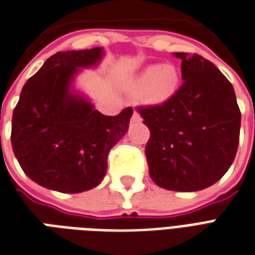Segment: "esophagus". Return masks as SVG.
<instances>
[{
	"label": "esophagus",
	"instance_id": "esophagus-1",
	"mask_svg": "<svg viewBox=\"0 0 255 255\" xmlns=\"http://www.w3.org/2000/svg\"><path fill=\"white\" fill-rule=\"evenodd\" d=\"M131 122H132V123H140V122H142V116H140V115H139V113L135 111V112H133V115H132V118H131Z\"/></svg>",
	"mask_w": 255,
	"mask_h": 255
}]
</instances>
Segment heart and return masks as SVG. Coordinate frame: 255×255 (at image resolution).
Listing matches in <instances>:
<instances>
[{
	"mask_svg": "<svg viewBox=\"0 0 255 255\" xmlns=\"http://www.w3.org/2000/svg\"><path fill=\"white\" fill-rule=\"evenodd\" d=\"M180 85L178 70L173 65H152L127 82L131 94H143L150 104H163L177 93Z\"/></svg>",
	"mask_w": 255,
	"mask_h": 255,
	"instance_id": "1",
	"label": "heart"
}]
</instances>
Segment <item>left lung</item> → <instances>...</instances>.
I'll use <instances>...</instances> for the list:
<instances>
[{
	"mask_svg": "<svg viewBox=\"0 0 255 255\" xmlns=\"http://www.w3.org/2000/svg\"><path fill=\"white\" fill-rule=\"evenodd\" d=\"M182 85L169 101L143 107L150 129L146 156L156 185L196 192L214 185L234 162L241 111L231 82L203 56L175 52Z\"/></svg>",
	"mask_w": 255,
	"mask_h": 255,
	"instance_id": "1",
	"label": "left lung"
}]
</instances>
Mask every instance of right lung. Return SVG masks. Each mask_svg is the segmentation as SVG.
Returning a JSON list of instances; mask_svg holds the SVG:
<instances>
[{
    "mask_svg": "<svg viewBox=\"0 0 255 255\" xmlns=\"http://www.w3.org/2000/svg\"><path fill=\"white\" fill-rule=\"evenodd\" d=\"M103 56L100 47L56 52L22 88L13 111L12 148L24 173L47 189L96 188L107 174L109 150L128 131L132 108L105 116L73 86L77 74Z\"/></svg>",
    "mask_w": 255,
    "mask_h": 255,
    "instance_id": "obj_1",
    "label": "right lung"
}]
</instances>
